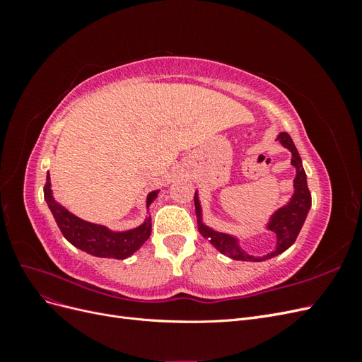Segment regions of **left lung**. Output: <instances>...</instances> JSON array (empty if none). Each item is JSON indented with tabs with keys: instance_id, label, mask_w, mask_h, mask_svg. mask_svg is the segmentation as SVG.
Listing matches in <instances>:
<instances>
[{
	"instance_id": "obj_1",
	"label": "left lung",
	"mask_w": 362,
	"mask_h": 362,
	"mask_svg": "<svg viewBox=\"0 0 362 362\" xmlns=\"http://www.w3.org/2000/svg\"><path fill=\"white\" fill-rule=\"evenodd\" d=\"M279 144L287 148L291 152V166L296 169V178L293 181V196L290 201L282 205L281 208L273 213L266 225L267 231H272L276 234V247L275 250L269 252V254L262 257H254L247 254L245 249L240 246V240L231 234L218 233L216 229L206 226L202 222V208L199 202L198 190L194 192V208H196V217H198V229L221 254L238 259V261H266L273 257L282 254L284 250H287L298 238L300 229L305 223V218L308 216V211L311 208V193L308 190V184H306V173L302 166V160L298 149H296L291 137L287 133H279L276 137Z\"/></svg>"
}]
</instances>
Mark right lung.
Masks as SVG:
<instances>
[{
	"label": "right lung",
	"mask_w": 362,
	"mask_h": 362,
	"mask_svg": "<svg viewBox=\"0 0 362 362\" xmlns=\"http://www.w3.org/2000/svg\"><path fill=\"white\" fill-rule=\"evenodd\" d=\"M158 192L160 190L148 193V210L151 204L156 201ZM43 194H45V201L64 238L75 247H78L93 257L125 259L144 246V243L151 235V216L145 218L144 223L133 229H128V231H112V229H108L104 225L92 223L76 217L52 196L49 172L47 175V184L45 189H43Z\"/></svg>",
	"instance_id": "add662e5"
}]
</instances>
